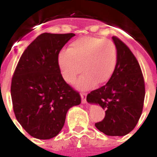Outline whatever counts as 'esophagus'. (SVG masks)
<instances>
[{"label": "esophagus", "mask_w": 157, "mask_h": 157, "mask_svg": "<svg viewBox=\"0 0 157 157\" xmlns=\"http://www.w3.org/2000/svg\"><path fill=\"white\" fill-rule=\"evenodd\" d=\"M86 93H82L81 94V98H82V103L85 104L86 103Z\"/></svg>", "instance_id": "obj_1"}]
</instances>
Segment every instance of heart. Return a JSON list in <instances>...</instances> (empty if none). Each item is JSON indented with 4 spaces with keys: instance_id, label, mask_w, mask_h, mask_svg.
Instances as JSON below:
<instances>
[{
    "instance_id": "1",
    "label": "heart",
    "mask_w": 157,
    "mask_h": 157,
    "mask_svg": "<svg viewBox=\"0 0 157 157\" xmlns=\"http://www.w3.org/2000/svg\"><path fill=\"white\" fill-rule=\"evenodd\" d=\"M117 48L109 39L83 37L71 43L67 51L58 57V64L63 78L74 83L82 71L84 73L77 82L82 90H88L95 84L109 81L115 71Z\"/></svg>"
}]
</instances>
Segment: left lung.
<instances>
[{
    "label": "left lung",
    "instance_id": "left-lung-1",
    "mask_svg": "<svg viewBox=\"0 0 157 157\" xmlns=\"http://www.w3.org/2000/svg\"><path fill=\"white\" fill-rule=\"evenodd\" d=\"M117 48L115 71L103 86L87 95L89 103L98 104L105 116L96 127L109 136H124L136 127L143 109L145 81L138 60L125 43L112 37Z\"/></svg>",
    "mask_w": 157,
    "mask_h": 157
}]
</instances>
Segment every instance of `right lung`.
<instances>
[{
    "mask_svg": "<svg viewBox=\"0 0 157 157\" xmlns=\"http://www.w3.org/2000/svg\"><path fill=\"white\" fill-rule=\"evenodd\" d=\"M75 34L43 33L25 49L11 85L16 120L30 136L50 139L63 128L68 109L81 103L78 92L62 77L60 50Z\"/></svg>",
    "mask_w": 157,
    "mask_h": 157,
    "instance_id": "obj_1",
    "label": "right lung"
}]
</instances>
